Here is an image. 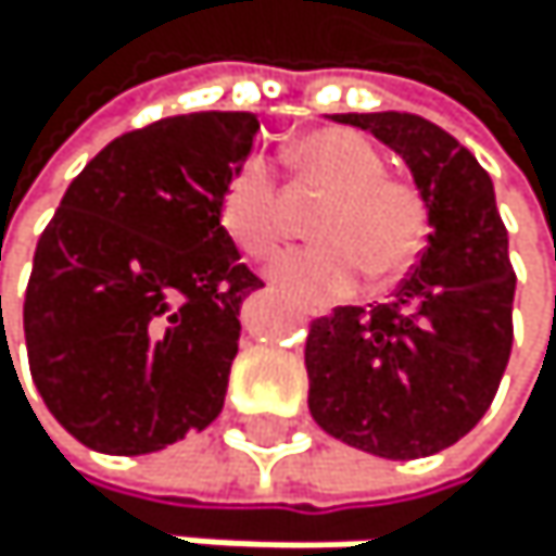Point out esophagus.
<instances>
[{"label":"esophagus","mask_w":556,"mask_h":556,"mask_svg":"<svg viewBox=\"0 0 556 556\" xmlns=\"http://www.w3.org/2000/svg\"><path fill=\"white\" fill-rule=\"evenodd\" d=\"M306 313H309V316H319V313H327V309H324V306H306Z\"/></svg>","instance_id":"34e87169"}]
</instances>
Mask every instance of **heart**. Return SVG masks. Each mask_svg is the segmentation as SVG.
Masks as SVG:
<instances>
[{
  "mask_svg": "<svg viewBox=\"0 0 556 556\" xmlns=\"http://www.w3.org/2000/svg\"><path fill=\"white\" fill-rule=\"evenodd\" d=\"M290 166L309 189L327 193L313 216V243L273 266L276 283L300 300H337L350 293L359 273L370 283L407 269L430 232L424 189L400 173H387L383 153L353 129H316L290 149ZM223 226L243 253L269 260L290 237V213L273 166L247 156L229 173L219 197Z\"/></svg>",
  "mask_w": 556,
  "mask_h": 556,
  "instance_id": "b5f03b06",
  "label": "heart"
}]
</instances>
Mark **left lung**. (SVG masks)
<instances>
[{"instance_id": "8db88e82", "label": "left lung", "mask_w": 556, "mask_h": 556, "mask_svg": "<svg viewBox=\"0 0 556 556\" xmlns=\"http://www.w3.org/2000/svg\"><path fill=\"white\" fill-rule=\"evenodd\" d=\"M333 119L407 160L433 232L387 303L337 306L309 324V414L356 451L430 457L480 424L507 370L517 290L507 226L486 169L446 129L414 113Z\"/></svg>"}]
</instances>
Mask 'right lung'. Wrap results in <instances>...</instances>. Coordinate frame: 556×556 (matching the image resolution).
<instances>
[{
  "mask_svg": "<svg viewBox=\"0 0 556 556\" xmlns=\"http://www.w3.org/2000/svg\"><path fill=\"white\" fill-rule=\"evenodd\" d=\"M256 132L253 113L123 132L42 229L23 303L29 370L49 414L92 451L153 454L219 417L237 313L263 287L219 197Z\"/></svg>",
  "mask_w": 556,
  "mask_h": 556,
  "instance_id": "1",
  "label": "right lung"
}]
</instances>
